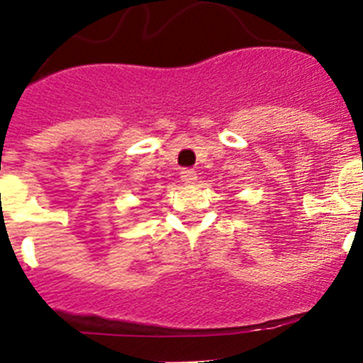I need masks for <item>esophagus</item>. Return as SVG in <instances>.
<instances>
[{
	"label": "esophagus",
	"mask_w": 363,
	"mask_h": 363,
	"mask_svg": "<svg viewBox=\"0 0 363 363\" xmlns=\"http://www.w3.org/2000/svg\"><path fill=\"white\" fill-rule=\"evenodd\" d=\"M182 182H185V184H194L196 182V171L194 169H182Z\"/></svg>",
	"instance_id": "obj_1"
}]
</instances>
